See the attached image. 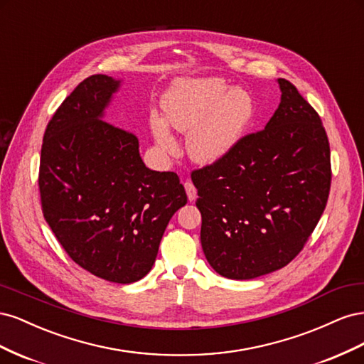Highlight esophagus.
<instances>
[{
	"label": "esophagus",
	"mask_w": 364,
	"mask_h": 364,
	"mask_svg": "<svg viewBox=\"0 0 364 364\" xmlns=\"http://www.w3.org/2000/svg\"><path fill=\"white\" fill-rule=\"evenodd\" d=\"M183 186H185V191H186V196H188V200H190V202H193V200L196 199V196H197V190H196V186H194V183H193L191 181H185Z\"/></svg>",
	"instance_id": "obj_1"
}]
</instances>
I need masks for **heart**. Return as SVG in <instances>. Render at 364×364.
I'll use <instances>...</instances> for the list:
<instances>
[{
  "mask_svg": "<svg viewBox=\"0 0 364 364\" xmlns=\"http://www.w3.org/2000/svg\"><path fill=\"white\" fill-rule=\"evenodd\" d=\"M162 109L167 123L182 134H190L186 149L190 156L211 164L232 150L255 117V100L243 87H232L222 80H186L176 85L164 97ZM167 123L158 115L150 118L153 136L164 153L176 150Z\"/></svg>",
  "mask_w": 364,
  "mask_h": 364,
  "instance_id": "b5f03b06",
  "label": "heart"
}]
</instances>
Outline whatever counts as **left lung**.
Listing matches in <instances>:
<instances>
[{"label":"left lung","mask_w":364,"mask_h":364,"mask_svg":"<svg viewBox=\"0 0 364 364\" xmlns=\"http://www.w3.org/2000/svg\"><path fill=\"white\" fill-rule=\"evenodd\" d=\"M267 126L191 173L211 267L229 279L282 269L306 245L331 188V151L314 107L285 79Z\"/></svg>","instance_id":"1"}]
</instances>
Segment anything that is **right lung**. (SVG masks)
<instances>
[{
	"label": "right lung",
	"mask_w": 364,
	"mask_h": 364,
	"mask_svg": "<svg viewBox=\"0 0 364 364\" xmlns=\"http://www.w3.org/2000/svg\"><path fill=\"white\" fill-rule=\"evenodd\" d=\"M119 82L94 74L75 86L42 139L43 218L68 257L95 277L130 284L155 264L161 238L186 197L174 171H153L138 138L102 119Z\"/></svg>",
	"instance_id": "obj_1"
}]
</instances>
